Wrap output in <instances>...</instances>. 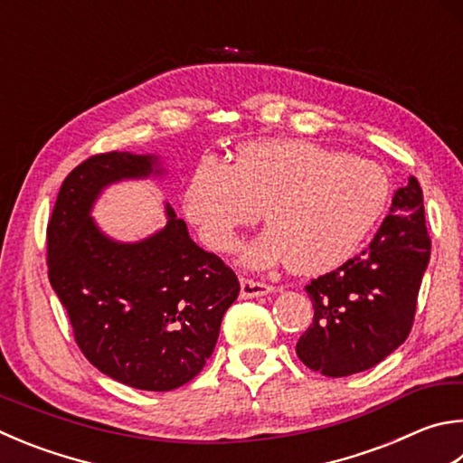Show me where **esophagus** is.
<instances>
[{
    "label": "esophagus",
    "instance_id": "34e87169",
    "mask_svg": "<svg viewBox=\"0 0 463 463\" xmlns=\"http://www.w3.org/2000/svg\"><path fill=\"white\" fill-rule=\"evenodd\" d=\"M273 291V285L263 283V281H255V279H241V298L242 299H253V298H260L267 296V293Z\"/></svg>",
    "mask_w": 463,
    "mask_h": 463
}]
</instances>
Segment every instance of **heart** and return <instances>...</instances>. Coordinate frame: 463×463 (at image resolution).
Listing matches in <instances>:
<instances>
[{
	"label": "heart",
	"instance_id": "heart-1",
	"mask_svg": "<svg viewBox=\"0 0 463 463\" xmlns=\"http://www.w3.org/2000/svg\"><path fill=\"white\" fill-rule=\"evenodd\" d=\"M389 198V175L371 159L306 139H269L241 147L231 165L204 159L184 192V213L208 249L231 253L260 208L269 229L249 249V263L285 259L312 275L354 255Z\"/></svg>",
	"mask_w": 463,
	"mask_h": 463
}]
</instances>
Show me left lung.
Here are the masks:
<instances>
[{
    "label": "left lung",
    "mask_w": 463,
    "mask_h": 463,
    "mask_svg": "<svg viewBox=\"0 0 463 463\" xmlns=\"http://www.w3.org/2000/svg\"><path fill=\"white\" fill-rule=\"evenodd\" d=\"M430 255L423 192L411 175L394 192L371 245L306 285L314 319L298 340L301 363L340 378L368 371L397 350L413 327Z\"/></svg>",
    "instance_id": "obj_1"
}]
</instances>
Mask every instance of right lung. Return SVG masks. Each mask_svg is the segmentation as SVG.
Masks as SVG:
<instances>
[{
	"instance_id": "1",
	"label": "right lung",
	"mask_w": 463,
	"mask_h": 463,
	"mask_svg": "<svg viewBox=\"0 0 463 463\" xmlns=\"http://www.w3.org/2000/svg\"><path fill=\"white\" fill-rule=\"evenodd\" d=\"M156 156L107 151L66 175L46 229L48 279L92 366L141 391H172L203 371L241 285L221 257L190 239L167 210L141 242L105 237L90 218L100 190L146 178Z\"/></svg>"
}]
</instances>
